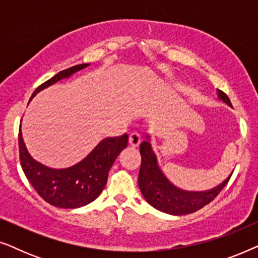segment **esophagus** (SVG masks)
Listing matches in <instances>:
<instances>
[{
  "instance_id": "esophagus-1",
  "label": "esophagus",
  "mask_w": 258,
  "mask_h": 258,
  "mask_svg": "<svg viewBox=\"0 0 258 258\" xmlns=\"http://www.w3.org/2000/svg\"><path fill=\"white\" fill-rule=\"evenodd\" d=\"M141 143V135L139 133H132L129 136V144L133 148L139 147Z\"/></svg>"
}]
</instances>
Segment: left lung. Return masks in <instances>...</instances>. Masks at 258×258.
<instances>
[{"label":"left lung","mask_w":258,"mask_h":258,"mask_svg":"<svg viewBox=\"0 0 258 258\" xmlns=\"http://www.w3.org/2000/svg\"><path fill=\"white\" fill-rule=\"evenodd\" d=\"M218 98L225 103L231 105L229 97L223 91L218 90ZM140 153L142 157L139 175V186L144 199L155 209L162 213L182 216L202 209L204 206L209 204L221 190L227 185L232 172L222 182L220 185L215 186L206 191H188L172 184L165 177L163 171L158 165L157 157L151 148L150 137L143 141L140 146Z\"/></svg>","instance_id":"8db88e82"}]
</instances>
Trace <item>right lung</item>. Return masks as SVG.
Masks as SVG:
<instances>
[{
	"label": "right lung",
	"instance_id": "right-lung-1",
	"mask_svg": "<svg viewBox=\"0 0 258 258\" xmlns=\"http://www.w3.org/2000/svg\"><path fill=\"white\" fill-rule=\"evenodd\" d=\"M88 66L89 63H83L62 70L36 88L31 98L41 90L63 79H68L75 73L87 68ZM126 146V134L119 137H108L102 140L87 157L73 167L52 169L45 167L30 156L23 142L21 126L19 133L20 161L28 181L45 202L64 209H76L87 206L100 196L107 184L109 170L114 164L116 157Z\"/></svg>",
	"mask_w": 258,
	"mask_h": 258
}]
</instances>
